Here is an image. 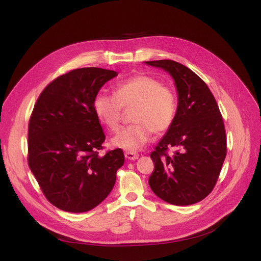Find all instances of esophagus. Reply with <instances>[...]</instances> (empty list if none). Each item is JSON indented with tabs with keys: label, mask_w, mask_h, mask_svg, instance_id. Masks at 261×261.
Masks as SVG:
<instances>
[{
	"label": "esophagus",
	"mask_w": 261,
	"mask_h": 261,
	"mask_svg": "<svg viewBox=\"0 0 261 261\" xmlns=\"http://www.w3.org/2000/svg\"><path fill=\"white\" fill-rule=\"evenodd\" d=\"M125 158L128 159V160H136L139 158V154L137 153H134V152H125Z\"/></svg>",
	"instance_id": "esophagus-1"
}]
</instances>
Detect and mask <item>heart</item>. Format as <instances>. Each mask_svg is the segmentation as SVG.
<instances>
[{
    "label": "heart",
    "instance_id": "obj_1",
    "mask_svg": "<svg viewBox=\"0 0 261 261\" xmlns=\"http://www.w3.org/2000/svg\"><path fill=\"white\" fill-rule=\"evenodd\" d=\"M115 95L98 92L93 110L109 130L119 129L123 108H130L132 125L121 129L111 142L127 152H136L150 141L154 132H167L175 120L177 97L170 87L147 74H136L116 84Z\"/></svg>",
    "mask_w": 261,
    "mask_h": 261
}]
</instances>
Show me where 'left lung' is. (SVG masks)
Listing matches in <instances>:
<instances>
[{"label":"left lung","mask_w":261,"mask_h":261,"mask_svg":"<svg viewBox=\"0 0 261 261\" xmlns=\"http://www.w3.org/2000/svg\"><path fill=\"white\" fill-rule=\"evenodd\" d=\"M168 72L177 90V113L151 158L148 178L153 192L165 202L187 206L213 191L226 156V135L219 106L203 80L174 60L144 61ZM177 151L169 156L166 151Z\"/></svg>","instance_id":"left-lung-1"}]
</instances>
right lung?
I'll return each instance as SVG.
<instances>
[{
    "mask_svg": "<svg viewBox=\"0 0 261 261\" xmlns=\"http://www.w3.org/2000/svg\"><path fill=\"white\" fill-rule=\"evenodd\" d=\"M113 70L82 68L49 83L29 124V166L47 201L68 213H86L113 190L124 164L121 148L98 155L105 134L93 110Z\"/></svg>",
    "mask_w": 261,
    "mask_h": 261,
    "instance_id": "1",
    "label": "right lung"
}]
</instances>
